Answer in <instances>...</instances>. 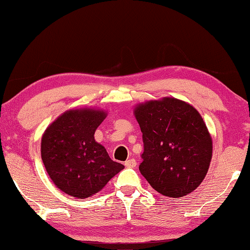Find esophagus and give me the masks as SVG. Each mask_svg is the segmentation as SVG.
<instances>
[{
    "label": "esophagus",
    "mask_w": 250,
    "mask_h": 250,
    "mask_svg": "<svg viewBox=\"0 0 250 250\" xmlns=\"http://www.w3.org/2000/svg\"><path fill=\"white\" fill-rule=\"evenodd\" d=\"M125 166L126 167H137V161L134 159H130V160H126L125 162Z\"/></svg>",
    "instance_id": "obj_1"
}]
</instances>
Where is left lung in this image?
I'll use <instances>...</instances> for the list:
<instances>
[{"instance_id": "1", "label": "left lung", "mask_w": 250, "mask_h": 250, "mask_svg": "<svg viewBox=\"0 0 250 250\" xmlns=\"http://www.w3.org/2000/svg\"><path fill=\"white\" fill-rule=\"evenodd\" d=\"M134 116L145 147L139 170L152 188L173 198L198 188L208 171L213 143L197 110L163 98L138 104Z\"/></svg>"}]
</instances>
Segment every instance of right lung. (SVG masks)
<instances>
[{"mask_svg":"<svg viewBox=\"0 0 250 250\" xmlns=\"http://www.w3.org/2000/svg\"><path fill=\"white\" fill-rule=\"evenodd\" d=\"M107 113L90 108L68 110L42 138L41 153L54 184L70 196L86 198L98 193L125 167L110 159L95 140Z\"/></svg>","mask_w":250,"mask_h":250,"instance_id":"obj_1","label":"right lung"}]
</instances>
